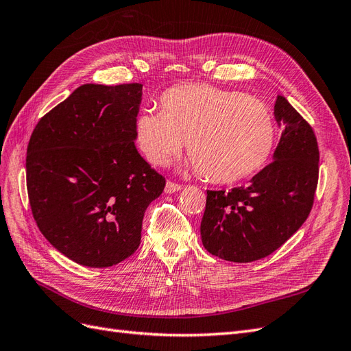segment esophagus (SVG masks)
<instances>
[{
	"label": "esophagus",
	"instance_id": "1",
	"mask_svg": "<svg viewBox=\"0 0 351 351\" xmlns=\"http://www.w3.org/2000/svg\"><path fill=\"white\" fill-rule=\"evenodd\" d=\"M183 189L182 184H177V183H173V182H167L165 184V193L171 195V193H176V192H180V190Z\"/></svg>",
	"mask_w": 351,
	"mask_h": 351
}]
</instances>
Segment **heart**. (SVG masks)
I'll list each match as a JSON object with an SVG mask.
<instances>
[{
	"instance_id": "1",
	"label": "heart",
	"mask_w": 351,
	"mask_h": 351,
	"mask_svg": "<svg viewBox=\"0 0 351 351\" xmlns=\"http://www.w3.org/2000/svg\"><path fill=\"white\" fill-rule=\"evenodd\" d=\"M277 123L262 101L209 84H183L161 97V111H142L136 141L146 161L164 167L187 141L190 164L218 184L246 180L269 161Z\"/></svg>"
}]
</instances>
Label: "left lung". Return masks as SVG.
<instances>
[{"label": "left lung", "mask_w": 351, "mask_h": 351, "mask_svg": "<svg viewBox=\"0 0 351 351\" xmlns=\"http://www.w3.org/2000/svg\"><path fill=\"white\" fill-rule=\"evenodd\" d=\"M284 125L274 161L247 186L208 190L200 222L205 249L230 262H253L281 247L309 217L319 176L311 124L281 95L274 107Z\"/></svg>", "instance_id": "left-lung-1"}]
</instances>
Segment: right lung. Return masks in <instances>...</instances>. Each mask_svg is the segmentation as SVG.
Listing matches in <instances>:
<instances>
[{
    "mask_svg": "<svg viewBox=\"0 0 351 351\" xmlns=\"http://www.w3.org/2000/svg\"><path fill=\"white\" fill-rule=\"evenodd\" d=\"M142 84H82L30 136L26 183L44 237L83 267L107 268L141 244L165 178L137 152Z\"/></svg>",
    "mask_w": 351,
    "mask_h": 351,
    "instance_id": "right-lung-1",
    "label": "right lung"
}]
</instances>
